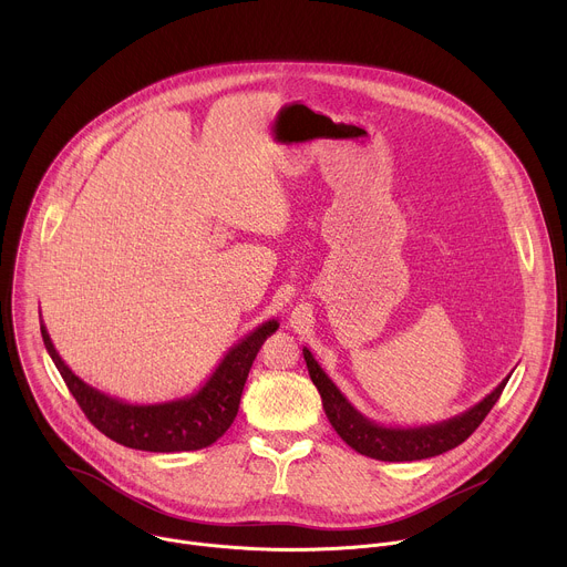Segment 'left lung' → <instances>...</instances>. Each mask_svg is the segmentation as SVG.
Here are the masks:
<instances>
[{"label":"left lung","instance_id":"left-lung-1","mask_svg":"<svg viewBox=\"0 0 567 567\" xmlns=\"http://www.w3.org/2000/svg\"><path fill=\"white\" fill-rule=\"evenodd\" d=\"M309 377L320 392L322 409L334 431L341 440L352 446L357 453L381 460V462H413L442 455L455 446H460L480 424L489 415L494 403L503 394L512 374H507L487 396L477 401L468 411L426 426H383L368 420L359 413L346 394L337 388V383L326 374L313 359V354L302 348Z\"/></svg>","mask_w":567,"mask_h":567}]
</instances>
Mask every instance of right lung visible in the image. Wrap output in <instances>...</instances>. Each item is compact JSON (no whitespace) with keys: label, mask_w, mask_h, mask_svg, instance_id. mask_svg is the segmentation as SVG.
<instances>
[{"label":"right lung","mask_w":567,"mask_h":567,"mask_svg":"<svg viewBox=\"0 0 567 567\" xmlns=\"http://www.w3.org/2000/svg\"><path fill=\"white\" fill-rule=\"evenodd\" d=\"M278 326L276 318L262 322L224 354L197 392L161 403H127L92 388L62 361L42 320L40 332L49 357L75 396L78 406L103 435L127 449L179 453L210 446L228 431L237 415L249 370L265 339L274 334Z\"/></svg>","instance_id":"obj_1"}]
</instances>
